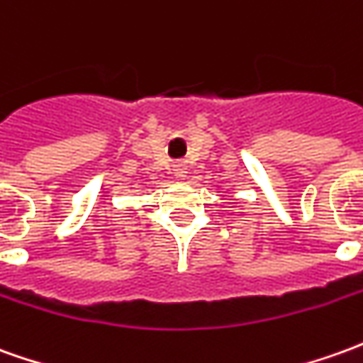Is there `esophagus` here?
<instances>
[{"label": "esophagus", "instance_id": "34e87169", "mask_svg": "<svg viewBox=\"0 0 363 363\" xmlns=\"http://www.w3.org/2000/svg\"><path fill=\"white\" fill-rule=\"evenodd\" d=\"M186 174H189V169H186V164H174L173 167V177L177 181H184L186 179Z\"/></svg>", "mask_w": 363, "mask_h": 363}]
</instances>
